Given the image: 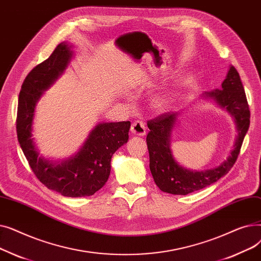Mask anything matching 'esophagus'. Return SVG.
Masks as SVG:
<instances>
[{"label":"esophagus","mask_w":261,"mask_h":261,"mask_svg":"<svg viewBox=\"0 0 261 261\" xmlns=\"http://www.w3.org/2000/svg\"><path fill=\"white\" fill-rule=\"evenodd\" d=\"M131 133L133 135H138V136H144L146 134V127L145 123L143 121H134L131 126Z\"/></svg>","instance_id":"1"}]
</instances>
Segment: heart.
Wrapping results in <instances>:
<instances>
[{
  "instance_id": "1",
  "label": "heart",
  "mask_w": 261,
  "mask_h": 261,
  "mask_svg": "<svg viewBox=\"0 0 261 261\" xmlns=\"http://www.w3.org/2000/svg\"><path fill=\"white\" fill-rule=\"evenodd\" d=\"M172 102V96L169 94L159 95L153 100V107L160 112H164L168 110Z\"/></svg>"
}]
</instances>
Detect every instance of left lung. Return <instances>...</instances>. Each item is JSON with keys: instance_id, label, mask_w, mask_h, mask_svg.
<instances>
[{"instance_id": "left-lung-1", "label": "left lung", "mask_w": 261, "mask_h": 261, "mask_svg": "<svg viewBox=\"0 0 261 261\" xmlns=\"http://www.w3.org/2000/svg\"><path fill=\"white\" fill-rule=\"evenodd\" d=\"M201 98L212 100L234 119L237 130L234 148L220 165L206 170H190L177 163L171 151V134L179 120V112H168L147 122V146L150 171L158 187L172 195H188L221 179L234 166L244 136L250 127V109L240 76L230 65L221 89L205 92Z\"/></svg>"}]
</instances>
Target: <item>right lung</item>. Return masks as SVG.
<instances>
[{
	"instance_id": "right-lung-1",
	"label": "right lung",
	"mask_w": 261,
	"mask_h": 261,
	"mask_svg": "<svg viewBox=\"0 0 261 261\" xmlns=\"http://www.w3.org/2000/svg\"><path fill=\"white\" fill-rule=\"evenodd\" d=\"M72 47L66 41L61 42L26 76L19 95L17 134L23 153L40 182L64 197L79 198L94 195L106 184L112 155L128 142L131 122L97 123L78 151L65 160L53 161L39 154L33 138L36 106L70 64L74 57Z\"/></svg>"
}]
</instances>
